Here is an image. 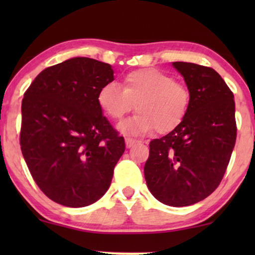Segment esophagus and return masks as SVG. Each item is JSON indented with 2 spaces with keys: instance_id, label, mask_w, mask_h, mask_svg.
Returning <instances> with one entry per match:
<instances>
[{
  "instance_id": "1",
  "label": "esophagus",
  "mask_w": 255,
  "mask_h": 255,
  "mask_svg": "<svg viewBox=\"0 0 255 255\" xmlns=\"http://www.w3.org/2000/svg\"><path fill=\"white\" fill-rule=\"evenodd\" d=\"M137 140L133 138H130V137H125V144H127V147H131V146H133Z\"/></svg>"
}]
</instances>
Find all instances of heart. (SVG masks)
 Segmentation results:
<instances>
[{"label":"heart","instance_id":"b5f03b06","mask_svg":"<svg viewBox=\"0 0 255 255\" xmlns=\"http://www.w3.org/2000/svg\"><path fill=\"white\" fill-rule=\"evenodd\" d=\"M191 94L182 82L155 68H140L128 72L116 83H107L97 93V104L103 114L114 121L137 109L138 114L120 125L128 134H144L153 130L169 133L186 118Z\"/></svg>","mask_w":255,"mask_h":255}]
</instances>
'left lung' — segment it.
<instances>
[{
	"label": "left lung",
	"instance_id": "left-lung-1",
	"mask_svg": "<svg viewBox=\"0 0 255 255\" xmlns=\"http://www.w3.org/2000/svg\"><path fill=\"white\" fill-rule=\"evenodd\" d=\"M191 102L184 121L165 137L149 142L144 167L146 184L156 200L187 207L214 193L236 144L233 93L211 67L176 61Z\"/></svg>",
	"mask_w": 255,
	"mask_h": 255
}]
</instances>
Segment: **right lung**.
<instances>
[{
    "label": "right lung",
    "instance_id": "obj_1",
    "mask_svg": "<svg viewBox=\"0 0 255 255\" xmlns=\"http://www.w3.org/2000/svg\"><path fill=\"white\" fill-rule=\"evenodd\" d=\"M111 81L109 64L72 58L45 68L24 93L20 149L34 182L55 203L87 207L110 187L125 151L97 104Z\"/></svg>",
    "mask_w": 255,
    "mask_h": 255
}]
</instances>
